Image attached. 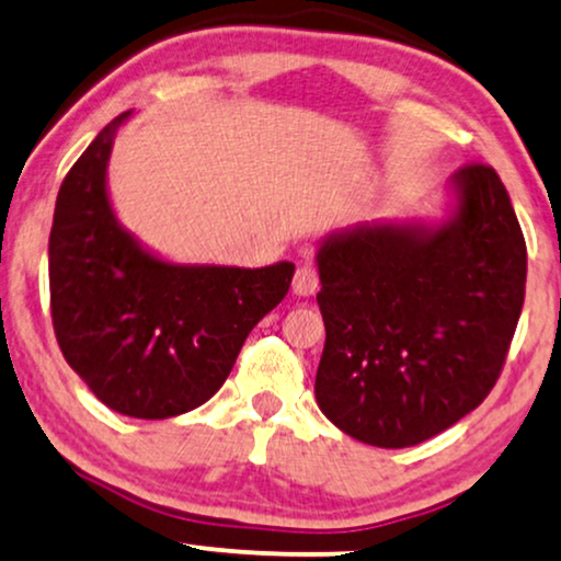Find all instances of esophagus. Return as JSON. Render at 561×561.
<instances>
[{
	"label": "esophagus",
	"instance_id": "obj_1",
	"mask_svg": "<svg viewBox=\"0 0 561 561\" xmlns=\"http://www.w3.org/2000/svg\"><path fill=\"white\" fill-rule=\"evenodd\" d=\"M316 289H318L316 268L313 266H300V268H297L295 282H293V293L297 297H310V295H316Z\"/></svg>",
	"mask_w": 561,
	"mask_h": 561
}]
</instances>
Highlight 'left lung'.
<instances>
[{
	"label": "left lung",
	"mask_w": 561,
	"mask_h": 561,
	"mask_svg": "<svg viewBox=\"0 0 561 561\" xmlns=\"http://www.w3.org/2000/svg\"><path fill=\"white\" fill-rule=\"evenodd\" d=\"M316 401L346 435L409 448L486 399L526 295V240L500 175L456 170L443 217L375 219L318 243Z\"/></svg>",
	"instance_id": "1"
}]
</instances>
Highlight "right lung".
Wrapping results in <instances>:
<instances>
[{"label": "right lung", "mask_w": 561, "mask_h": 561, "mask_svg": "<svg viewBox=\"0 0 561 561\" xmlns=\"http://www.w3.org/2000/svg\"><path fill=\"white\" fill-rule=\"evenodd\" d=\"M129 118L92 139L56 196L51 318L64 359L98 401L134 420H168L222 388L248 333L285 300L295 264H175L126 230L108 160Z\"/></svg>", "instance_id": "obj_1"}]
</instances>
